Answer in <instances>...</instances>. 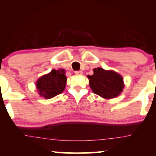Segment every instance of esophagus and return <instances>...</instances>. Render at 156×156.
I'll return each instance as SVG.
<instances>
[{
  "label": "esophagus",
  "mask_w": 156,
  "mask_h": 156,
  "mask_svg": "<svg viewBox=\"0 0 156 156\" xmlns=\"http://www.w3.org/2000/svg\"><path fill=\"white\" fill-rule=\"evenodd\" d=\"M83 72L82 71H75L74 72V74H76V75H81V74H82Z\"/></svg>",
  "instance_id": "esophagus-1"
}]
</instances>
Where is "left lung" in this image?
Instances as JSON below:
<instances>
[{
    "mask_svg": "<svg viewBox=\"0 0 156 156\" xmlns=\"http://www.w3.org/2000/svg\"><path fill=\"white\" fill-rule=\"evenodd\" d=\"M89 86L94 93L105 99H112L120 94L124 87L123 78L114 71L102 68L94 69V74L88 76Z\"/></svg>",
    "mask_w": 156,
    "mask_h": 156,
    "instance_id": "8db88e82",
    "label": "left lung"
}]
</instances>
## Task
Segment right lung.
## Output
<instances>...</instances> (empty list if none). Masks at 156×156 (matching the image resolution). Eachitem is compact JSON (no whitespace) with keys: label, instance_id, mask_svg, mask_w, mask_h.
Listing matches in <instances>:
<instances>
[{"label":"right lung","instance_id":"right-lung-1","mask_svg":"<svg viewBox=\"0 0 156 156\" xmlns=\"http://www.w3.org/2000/svg\"><path fill=\"white\" fill-rule=\"evenodd\" d=\"M65 69H52L50 73L40 77L36 87L40 96L45 99H51L59 94L65 88L67 78Z\"/></svg>","mask_w":156,"mask_h":156}]
</instances>
